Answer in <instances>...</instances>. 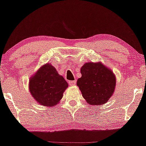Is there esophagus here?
<instances>
[{"mask_svg": "<svg viewBox=\"0 0 146 146\" xmlns=\"http://www.w3.org/2000/svg\"><path fill=\"white\" fill-rule=\"evenodd\" d=\"M68 84H69L70 86H75L76 84V81L75 80H72V81L68 82Z\"/></svg>", "mask_w": 146, "mask_h": 146, "instance_id": "obj_1", "label": "esophagus"}]
</instances>
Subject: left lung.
Wrapping results in <instances>:
<instances>
[{"label": "left lung", "instance_id": "left-lung-1", "mask_svg": "<svg viewBox=\"0 0 146 146\" xmlns=\"http://www.w3.org/2000/svg\"><path fill=\"white\" fill-rule=\"evenodd\" d=\"M82 77L77 81L83 98L88 104L101 105L113 95L116 78L113 72L102 62H87L81 68Z\"/></svg>", "mask_w": 146, "mask_h": 146}]
</instances>
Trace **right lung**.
Instances as JSON below:
<instances>
[{
    "instance_id": "add662e5",
    "label": "right lung",
    "mask_w": 146,
    "mask_h": 146,
    "mask_svg": "<svg viewBox=\"0 0 146 146\" xmlns=\"http://www.w3.org/2000/svg\"><path fill=\"white\" fill-rule=\"evenodd\" d=\"M29 86L31 95L37 102L42 106L53 107L62 98L68 85L56 68L47 63L30 78Z\"/></svg>"
}]
</instances>
